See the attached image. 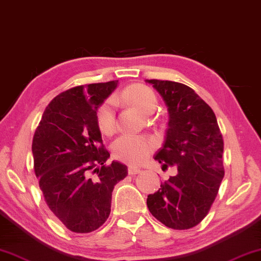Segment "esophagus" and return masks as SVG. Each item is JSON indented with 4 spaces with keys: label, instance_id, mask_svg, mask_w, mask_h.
<instances>
[{
    "label": "esophagus",
    "instance_id": "34e87169",
    "mask_svg": "<svg viewBox=\"0 0 261 261\" xmlns=\"http://www.w3.org/2000/svg\"><path fill=\"white\" fill-rule=\"evenodd\" d=\"M140 172H141V169L135 167V166H129V167H128V173H129L130 175L138 174V173H140Z\"/></svg>",
    "mask_w": 261,
    "mask_h": 261
}]
</instances>
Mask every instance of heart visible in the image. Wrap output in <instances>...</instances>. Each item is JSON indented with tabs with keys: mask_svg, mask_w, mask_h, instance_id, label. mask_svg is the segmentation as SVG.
I'll return each instance as SVG.
<instances>
[{
	"mask_svg": "<svg viewBox=\"0 0 261 261\" xmlns=\"http://www.w3.org/2000/svg\"><path fill=\"white\" fill-rule=\"evenodd\" d=\"M122 97L140 112L152 113L156 107V96L149 87L132 85L124 89ZM115 103L113 99L106 100L96 111V124L101 133L111 135L115 130ZM154 149V142L145 137L122 135L112 145L113 156L127 164H141Z\"/></svg>",
	"mask_w": 261,
	"mask_h": 261,
	"instance_id": "obj_1",
	"label": "heart"
}]
</instances>
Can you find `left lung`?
<instances>
[{"instance_id":"8db88e82","label":"left lung","mask_w":261,"mask_h":261,"mask_svg":"<svg viewBox=\"0 0 261 261\" xmlns=\"http://www.w3.org/2000/svg\"><path fill=\"white\" fill-rule=\"evenodd\" d=\"M168 107V127L156 155L162 167L177 174L149 194L153 217L173 229H188L211 210L224 177V140L212 108L191 87L174 81L147 80Z\"/></svg>"}]
</instances>
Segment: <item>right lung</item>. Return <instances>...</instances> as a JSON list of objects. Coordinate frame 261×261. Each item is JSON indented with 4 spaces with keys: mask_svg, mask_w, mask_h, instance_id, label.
<instances>
[{
    "mask_svg": "<svg viewBox=\"0 0 261 261\" xmlns=\"http://www.w3.org/2000/svg\"><path fill=\"white\" fill-rule=\"evenodd\" d=\"M118 81L77 86L59 94L44 109L33 138L34 171L53 214L75 233H89L111 213L114 186L128 174L119 161L106 165L96 111ZM97 173L92 180L90 173Z\"/></svg>",
    "mask_w": 261,
    "mask_h": 261,
    "instance_id": "obj_1",
    "label": "right lung"
}]
</instances>
